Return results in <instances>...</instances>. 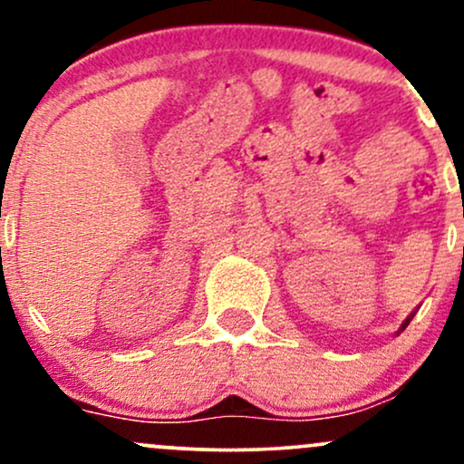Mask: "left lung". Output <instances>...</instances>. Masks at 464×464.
<instances>
[{"label":"left lung","instance_id":"8db88e82","mask_svg":"<svg viewBox=\"0 0 464 464\" xmlns=\"http://www.w3.org/2000/svg\"><path fill=\"white\" fill-rule=\"evenodd\" d=\"M410 321H412V316H410V318H408V321H406V323H403V327H401V329H406V327H408V323H410Z\"/></svg>","mask_w":464,"mask_h":464}]
</instances>
